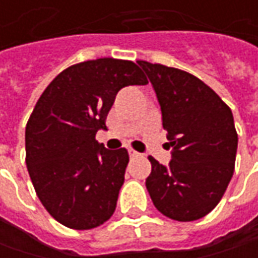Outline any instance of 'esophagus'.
I'll return each instance as SVG.
<instances>
[{
    "instance_id": "esophagus-1",
    "label": "esophagus",
    "mask_w": 258,
    "mask_h": 258,
    "mask_svg": "<svg viewBox=\"0 0 258 258\" xmlns=\"http://www.w3.org/2000/svg\"><path fill=\"white\" fill-rule=\"evenodd\" d=\"M127 154H129V156H131V158H135V156H139V154H138L136 151H134V149H129V151H127Z\"/></svg>"
}]
</instances>
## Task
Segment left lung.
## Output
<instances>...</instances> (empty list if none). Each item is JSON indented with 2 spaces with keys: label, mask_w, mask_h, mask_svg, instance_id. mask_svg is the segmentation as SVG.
<instances>
[{
  "label": "left lung",
  "mask_w": 258,
  "mask_h": 258,
  "mask_svg": "<svg viewBox=\"0 0 258 258\" xmlns=\"http://www.w3.org/2000/svg\"><path fill=\"white\" fill-rule=\"evenodd\" d=\"M152 83L172 146L168 166L149 156L146 189L159 213L195 221L211 213L231 181L238 136L231 109L211 87L179 69L138 61Z\"/></svg>",
  "instance_id": "1"
}]
</instances>
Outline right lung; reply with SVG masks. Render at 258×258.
I'll use <instances>...</instances> for the list:
<instances>
[{
    "label": "right lung",
    "instance_id": "add662e5",
    "mask_svg": "<svg viewBox=\"0 0 258 258\" xmlns=\"http://www.w3.org/2000/svg\"><path fill=\"white\" fill-rule=\"evenodd\" d=\"M148 85L129 60L97 58L63 70L40 96L25 127V164L37 197L55 221L90 230L116 210L129 155L94 138L120 89Z\"/></svg>",
    "mask_w": 258,
    "mask_h": 258
}]
</instances>
